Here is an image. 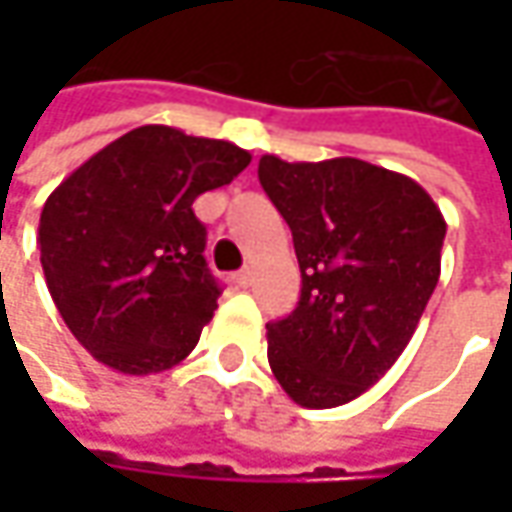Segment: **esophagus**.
<instances>
[{"label": "esophagus", "mask_w": 512, "mask_h": 512, "mask_svg": "<svg viewBox=\"0 0 512 512\" xmlns=\"http://www.w3.org/2000/svg\"><path fill=\"white\" fill-rule=\"evenodd\" d=\"M250 282H253V270H250V267L236 273V285L239 287H250Z\"/></svg>", "instance_id": "obj_1"}]
</instances>
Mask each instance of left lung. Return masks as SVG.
<instances>
[{"instance_id":"left-lung-1","label":"left lung","mask_w":512,"mask_h":512,"mask_svg":"<svg viewBox=\"0 0 512 512\" xmlns=\"http://www.w3.org/2000/svg\"><path fill=\"white\" fill-rule=\"evenodd\" d=\"M259 182L293 233L296 310L267 325V362L287 396L353 402L402 356L442 273L444 216L410 176L353 156L259 159Z\"/></svg>"}]
</instances>
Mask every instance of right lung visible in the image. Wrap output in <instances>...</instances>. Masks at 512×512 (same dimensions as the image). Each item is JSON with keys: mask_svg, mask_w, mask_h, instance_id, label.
<instances>
[{"mask_svg": "<svg viewBox=\"0 0 512 512\" xmlns=\"http://www.w3.org/2000/svg\"><path fill=\"white\" fill-rule=\"evenodd\" d=\"M247 165L250 153L233 142L142 125L50 193L39 216L45 282L96 362L148 376L196 347L222 290L193 202Z\"/></svg>", "mask_w": 512, "mask_h": 512, "instance_id": "add662e5", "label": "right lung"}]
</instances>
